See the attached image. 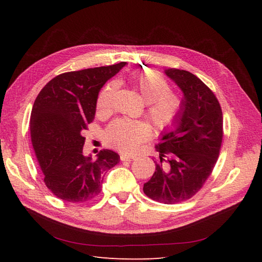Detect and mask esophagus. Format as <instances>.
I'll return each mask as SVG.
<instances>
[{"label":"esophagus","instance_id":"1","mask_svg":"<svg viewBox=\"0 0 262 262\" xmlns=\"http://www.w3.org/2000/svg\"><path fill=\"white\" fill-rule=\"evenodd\" d=\"M120 160L122 162H131L133 160V157L129 156V155H125V154H121L120 155Z\"/></svg>","mask_w":262,"mask_h":262}]
</instances>
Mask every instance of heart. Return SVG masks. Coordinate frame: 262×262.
<instances>
[{
  "instance_id": "heart-1",
  "label": "heart",
  "mask_w": 262,
  "mask_h": 262,
  "mask_svg": "<svg viewBox=\"0 0 262 262\" xmlns=\"http://www.w3.org/2000/svg\"><path fill=\"white\" fill-rule=\"evenodd\" d=\"M131 84L147 104L145 115L157 130L171 128L177 122L184 100L178 94L170 91V86L164 77L155 72L136 73L131 77ZM117 90L116 82H109L100 90L96 100L98 115L112 112ZM149 136L148 123L124 118L113 121L105 131L107 143L126 154L137 152Z\"/></svg>"
}]
</instances>
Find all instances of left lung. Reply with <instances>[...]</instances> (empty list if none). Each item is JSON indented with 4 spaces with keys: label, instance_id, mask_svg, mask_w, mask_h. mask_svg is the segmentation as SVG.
Listing matches in <instances>:
<instances>
[{
    "label": "left lung",
    "instance_id": "left-lung-1",
    "mask_svg": "<svg viewBox=\"0 0 262 262\" xmlns=\"http://www.w3.org/2000/svg\"><path fill=\"white\" fill-rule=\"evenodd\" d=\"M165 73L184 93V107L171 132L155 145L160 157L143 191L150 199L173 204L189 200L210 177L223 140V114L214 93L185 70Z\"/></svg>",
    "mask_w": 262,
    "mask_h": 262
}]
</instances>
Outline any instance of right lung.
<instances>
[{"instance_id":"obj_1","label":"right lung","mask_w":262,"mask_h":262,"mask_svg":"<svg viewBox=\"0 0 262 262\" xmlns=\"http://www.w3.org/2000/svg\"><path fill=\"white\" fill-rule=\"evenodd\" d=\"M125 62L62 73L45 85L30 115V137L43 181L61 200L84 203L100 191L102 175L120 156L102 149L96 160L83 155V131L95 118L98 93Z\"/></svg>"}]
</instances>
